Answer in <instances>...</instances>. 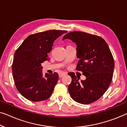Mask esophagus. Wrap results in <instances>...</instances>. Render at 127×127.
<instances>
[{"instance_id": "34e87169", "label": "esophagus", "mask_w": 127, "mask_h": 127, "mask_svg": "<svg viewBox=\"0 0 127 127\" xmlns=\"http://www.w3.org/2000/svg\"><path fill=\"white\" fill-rule=\"evenodd\" d=\"M65 74H66L65 72H60L59 74V78H62V76L65 75Z\"/></svg>"}]
</instances>
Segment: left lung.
<instances>
[{
  "label": "left lung",
  "mask_w": 127,
  "mask_h": 127,
  "mask_svg": "<svg viewBox=\"0 0 127 127\" xmlns=\"http://www.w3.org/2000/svg\"><path fill=\"white\" fill-rule=\"evenodd\" d=\"M69 39L76 45V56L79 59L76 70L86 76L84 81L74 73L68 92L75 101L89 104L97 101L106 92L111 83L115 67L114 59L106 41L101 37L82 32H69L62 40ZM88 74V76L86 75Z\"/></svg>",
  "instance_id": "8db88e82"
}]
</instances>
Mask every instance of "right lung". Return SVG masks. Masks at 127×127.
<instances>
[{"mask_svg": "<svg viewBox=\"0 0 127 127\" xmlns=\"http://www.w3.org/2000/svg\"><path fill=\"white\" fill-rule=\"evenodd\" d=\"M65 30H48L30 35L15 51L12 65L17 90L30 101H44L51 97L58 74H42L41 63L48 59L53 44Z\"/></svg>", "mask_w": 127, "mask_h": 127, "instance_id": "obj_1", "label": "right lung"}]
</instances>
